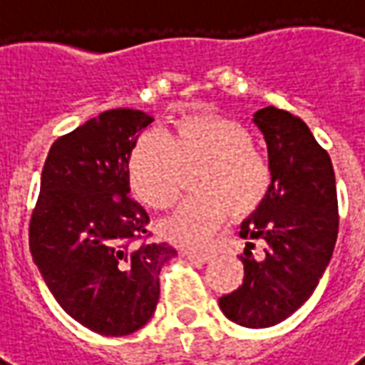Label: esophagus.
I'll return each instance as SVG.
<instances>
[{"instance_id":"1","label":"esophagus","mask_w":365,"mask_h":365,"mask_svg":"<svg viewBox=\"0 0 365 365\" xmlns=\"http://www.w3.org/2000/svg\"><path fill=\"white\" fill-rule=\"evenodd\" d=\"M183 256L187 258L190 262H195V264H207V262H211V254L205 252H183Z\"/></svg>"}]
</instances>
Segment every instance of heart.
Masks as SVG:
<instances>
[{"mask_svg": "<svg viewBox=\"0 0 365 365\" xmlns=\"http://www.w3.org/2000/svg\"><path fill=\"white\" fill-rule=\"evenodd\" d=\"M203 164L195 197L160 222V235L185 248L205 246L229 215L242 219L264 203L272 185L268 160L250 130L229 117L197 113L156 135L136 138L127 158L128 185L144 205L168 209L180 193L182 170Z\"/></svg>", "mask_w": 365, "mask_h": 365, "instance_id": "1", "label": "heart"}]
</instances>
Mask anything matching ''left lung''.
Masks as SVG:
<instances>
[{
	"mask_svg": "<svg viewBox=\"0 0 365 365\" xmlns=\"http://www.w3.org/2000/svg\"><path fill=\"white\" fill-rule=\"evenodd\" d=\"M268 146L272 185L264 203L240 225L246 238L245 279L219 299L222 314L246 329H268L313 295L338 237L336 180L332 162L305 120L264 107L254 113ZM252 240L264 242V258L252 256Z\"/></svg>",
	"mask_w": 365,
	"mask_h": 365,
	"instance_id": "obj_1",
	"label": "left lung"
}]
</instances>
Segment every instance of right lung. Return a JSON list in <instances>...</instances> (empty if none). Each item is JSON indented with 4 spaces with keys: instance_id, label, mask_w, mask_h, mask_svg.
Returning a JSON list of instances; mask_svg holds the SVG:
<instances>
[{
    "instance_id": "right-lung-1",
    "label": "right lung",
    "mask_w": 365,
    "mask_h": 365,
    "mask_svg": "<svg viewBox=\"0 0 365 365\" xmlns=\"http://www.w3.org/2000/svg\"><path fill=\"white\" fill-rule=\"evenodd\" d=\"M154 117L111 109L52 144L29 227L36 268L58 305L103 336L143 329L160 299V269L178 256L144 242L148 213L128 197V152Z\"/></svg>"
}]
</instances>
